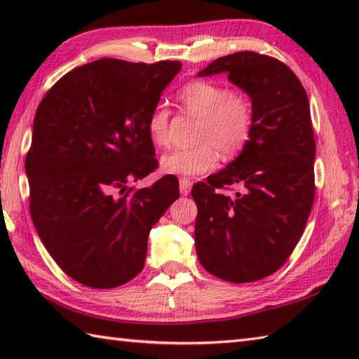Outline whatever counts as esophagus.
Returning a JSON list of instances; mask_svg holds the SVG:
<instances>
[{"instance_id": "obj_1", "label": "esophagus", "mask_w": 359, "mask_h": 359, "mask_svg": "<svg viewBox=\"0 0 359 359\" xmlns=\"http://www.w3.org/2000/svg\"><path fill=\"white\" fill-rule=\"evenodd\" d=\"M191 187H193V182L187 179V177H182L179 180V188H180V194L182 196H187L189 191H191Z\"/></svg>"}]
</instances>
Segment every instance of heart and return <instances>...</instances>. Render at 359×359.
I'll use <instances>...</instances> for the list:
<instances>
[{
    "mask_svg": "<svg viewBox=\"0 0 359 359\" xmlns=\"http://www.w3.org/2000/svg\"><path fill=\"white\" fill-rule=\"evenodd\" d=\"M182 108L199 117L194 142L189 148L174 149L160 158L166 174L201 175L217 165L219 154L233 158L247 147L253 131V106L239 93L211 81H193L180 90ZM170 112L157 106L148 118L149 139L157 147L170 142L168 134Z\"/></svg>",
    "mask_w": 359,
    "mask_h": 359,
    "instance_id": "1",
    "label": "heart"
}]
</instances>
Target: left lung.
Masks as SVG:
<instances>
[{"instance_id": "1", "label": "left lung", "mask_w": 359, "mask_h": 359, "mask_svg": "<svg viewBox=\"0 0 359 359\" xmlns=\"http://www.w3.org/2000/svg\"><path fill=\"white\" fill-rule=\"evenodd\" d=\"M228 74L248 94L253 131L241 154L191 189L196 253L215 276L245 284L285 264L315 199V134L306 89L288 66L256 52L210 63L199 77ZM243 191L225 196V186Z\"/></svg>"}]
</instances>
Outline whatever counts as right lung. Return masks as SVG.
Here are the masks:
<instances>
[{
    "label": "right lung",
    "instance_id": "right-lung-1",
    "mask_svg": "<svg viewBox=\"0 0 359 359\" xmlns=\"http://www.w3.org/2000/svg\"><path fill=\"white\" fill-rule=\"evenodd\" d=\"M180 67L102 58L63 75L38 106L26 156L30 216L53 261L83 285L134 279L151 228L179 199L174 175L128 184L157 168L148 118Z\"/></svg>",
    "mask_w": 359,
    "mask_h": 359
}]
</instances>
